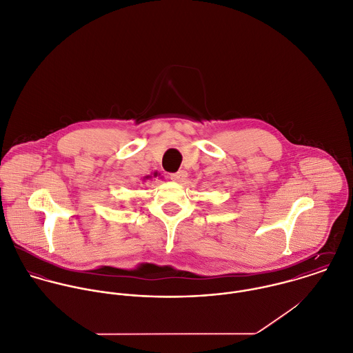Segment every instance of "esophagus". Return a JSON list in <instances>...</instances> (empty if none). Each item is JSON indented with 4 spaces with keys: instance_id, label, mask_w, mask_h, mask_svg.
<instances>
[{
    "instance_id": "obj_1",
    "label": "esophagus",
    "mask_w": 353,
    "mask_h": 353,
    "mask_svg": "<svg viewBox=\"0 0 353 353\" xmlns=\"http://www.w3.org/2000/svg\"><path fill=\"white\" fill-rule=\"evenodd\" d=\"M186 176H188V172H186L185 170H181V171H178V172L171 174V179H172L174 182H178V183H182V182L186 179Z\"/></svg>"
}]
</instances>
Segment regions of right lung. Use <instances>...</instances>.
Wrapping results in <instances>:
<instances>
[{"instance_id": "1", "label": "right lung", "mask_w": 353, "mask_h": 353, "mask_svg": "<svg viewBox=\"0 0 353 353\" xmlns=\"http://www.w3.org/2000/svg\"><path fill=\"white\" fill-rule=\"evenodd\" d=\"M154 175H157V174H154Z\"/></svg>"}]
</instances>
